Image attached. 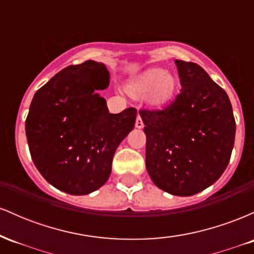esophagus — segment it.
I'll use <instances>...</instances> for the list:
<instances>
[{"instance_id": "34e87169", "label": "esophagus", "mask_w": 254, "mask_h": 254, "mask_svg": "<svg viewBox=\"0 0 254 254\" xmlns=\"http://www.w3.org/2000/svg\"><path fill=\"white\" fill-rule=\"evenodd\" d=\"M136 127H138V129H141V127H143V121H142V117L141 116H137L136 118Z\"/></svg>"}]
</instances>
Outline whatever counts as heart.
<instances>
[{"instance_id": "obj_1", "label": "heart", "mask_w": 254, "mask_h": 254, "mask_svg": "<svg viewBox=\"0 0 254 254\" xmlns=\"http://www.w3.org/2000/svg\"><path fill=\"white\" fill-rule=\"evenodd\" d=\"M176 89V80L164 69H150L130 83L129 92L135 97H145L154 105L167 103Z\"/></svg>"}]
</instances>
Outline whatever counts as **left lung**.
Wrapping results in <instances>:
<instances>
[{"label": "left lung", "mask_w": 254, "mask_h": 254, "mask_svg": "<svg viewBox=\"0 0 254 254\" xmlns=\"http://www.w3.org/2000/svg\"><path fill=\"white\" fill-rule=\"evenodd\" d=\"M182 90L162 110H139L145 167L159 189L192 196L209 188L229 164L235 119L228 95L200 65L176 60Z\"/></svg>", "instance_id": "1"}]
</instances>
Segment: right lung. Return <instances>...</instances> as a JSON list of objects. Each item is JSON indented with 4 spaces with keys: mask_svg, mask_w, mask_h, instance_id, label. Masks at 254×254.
Wrapping results in <instances>:
<instances>
[{
    "mask_svg": "<svg viewBox=\"0 0 254 254\" xmlns=\"http://www.w3.org/2000/svg\"><path fill=\"white\" fill-rule=\"evenodd\" d=\"M104 63L69 65L37 90L26 118L28 148L40 174L81 196L109 179L115 151L135 127V107L113 115L98 90L109 86Z\"/></svg>",
    "mask_w": 254,
    "mask_h": 254,
    "instance_id": "add662e5",
    "label": "right lung"
}]
</instances>
